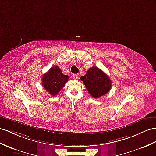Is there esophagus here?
Listing matches in <instances>:
<instances>
[{
  "mask_svg": "<svg viewBox=\"0 0 156 156\" xmlns=\"http://www.w3.org/2000/svg\"><path fill=\"white\" fill-rule=\"evenodd\" d=\"M73 77L74 80H77L78 78V74H73Z\"/></svg>",
  "mask_w": 156,
  "mask_h": 156,
  "instance_id": "1",
  "label": "esophagus"
}]
</instances>
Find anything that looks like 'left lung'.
Here are the masks:
<instances>
[{
	"label": "left lung",
	"instance_id": "obj_1",
	"mask_svg": "<svg viewBox=\"0 0 156 156\" xmlns=\"http://www.w3.org/2000/svg\"><path fill=\"white\" fill-rule=\"evenodd\" d=\"M80 80L84 83L87 90L94 98H98L109 92L111 81L105 73L97 66H92Z\"/></svg>",
	"mask_w": 156,
	"mask_h": 156
}]
</instances>
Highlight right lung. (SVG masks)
I'll return each mask as SVG.
<instances>
[{"label": "right lung", "instance_id": "right-lung-1", "mask_svg": "<svg viewBox=\"0 0 156 156\" xmlns=\"http://www.w3.org/2000/svg\"><path fill=\"white\" fill-rule=\"evenodd\" d=\"M69 76L62 73L58 66L51 67L42 78V85L51 95H57L69 80Z\"/></svg>", "mask_w": 156, "mask_h": 156}]
</instances>
